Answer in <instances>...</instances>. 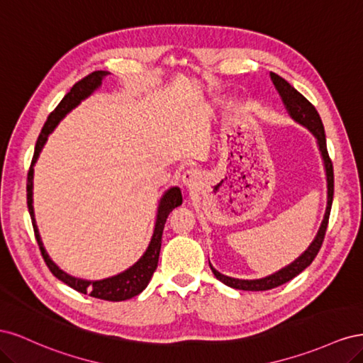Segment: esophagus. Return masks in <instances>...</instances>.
<instances>
[{
    "instance_id": "34e87169",
    "label": "esophagus",
    "mask_w": 363,
    "mask_h": 363,
    "mask_svg": "<svg viewBox=\"0 0 363 363\" xmlns=\"http://www.w3.org/2000/svg\"><path fill=\"white\" fill-rule=\"evenodd\" d=\"M199 182H200V174L196 169H188L182 177V183L189 189L196 188V186H199Z\"/></svg>"
}]
</instances>
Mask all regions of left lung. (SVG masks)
<instances>
[{
    "mask_svg": "<svg viewBox=\"0 0 363 363\" xmlns=\"http://www.w3.org/2000/svg\"><path fill=\"white\" fill-rule=\"evenodd\" d=\"M269 75H271V80H272L274 86H276L277 92L281 96L283 104L286 106V111L289 112L292 119H295L298 124L304 125L307 130H311L312 135L316 138L318 147H320L321 156H323V160H324L325 177H327V207H325V213H324L323 223L320 225V230H318V233H316L315 239L312 240V244L307 247V250L303 252L301 256H298L292 263H289L288 267H284L280 271L271 274V276H268V277L256 279V280H240V279L227 277V276H224V274L218 272L211 265V262H208L212 272L215 274V277L219 281H223L224 284H227V286H230V288L240 289V291H268V289H272V288H277V286H280V284L292 280L294 277L298 276L301 271H304L307 267H309L311 263L313 262V259L316 257L321 245H323L327 224H328V216H330L332 203H333V188H335L333 164H332L330 157H328L324 125H323V121L320 118V113L316 112L315 106L309 100H307L306 96H303L286 80L281 79L280 75L274 74V72H271Z\"/></svg>",
    "mask_w": 363,
    "mask_h": 363,
    "instance_id": "obj_1",
    "label": "left lung"
}]
</instances>
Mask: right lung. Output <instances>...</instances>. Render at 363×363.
<instances>
[{"instance_id":"add662e5","label":"right lung","mask_w":363,"mask_h":363,"mask_svg":"<svg viewBox=\"0 0 363 363\" xmlns=\"http://www.w3.org/2000/svg\"><path fill=\"white\" fill-rule=\"evenodd\" d=\"M108 74L111 72L94 71L92 74L86 75L84 79H82L80 82H77L71 87V91L63 96V100L59 103V106L51 112V115L47 119V123L43 124L42 131H40V135L36 142L35 155H33V160H31L28 175H27V206H28V212L31 216L33 230H35L38 245L42 252V257H43V260H45L47 267L50 268V271L54 274V276H56L65 284H68L69 288L75 289L77 292L89 294L91 296H94V298H100V300H106V301H124V300H128V298H131V296H135L144 291L148 286L152 274H155V271L157 268L164 223H167V218L172 212V208H175L183 203L182 191L179 188L168 189L160 199V203L157 207L155 232H152L151 240L148 244V248L144 252V256H142L133 267H130L128 269L116 274V276L103 279V280H95V281L72 277V276H69V274L62 271L56 265V263L50 259L45 247H43V244H42V239H40L39 230L36 225V219H35V211H33V172H35L33 167H35V163L40 155L43 145H45L48 136L51 135V131L57 127L62 118L67 116L74 107L79 106L84 100V98L89 96L94 91H96L98 87L101 86L103 79Z\"/></svg>"}]
</instances>
